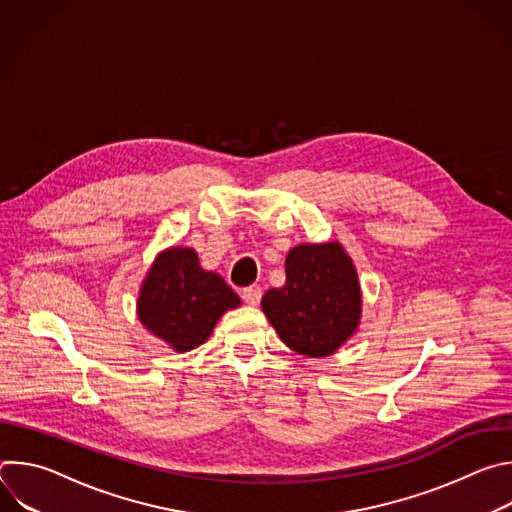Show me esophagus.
I'll use <instances>...</instances> for the list:
<instances>
[{
	"label": "esophagus",
	"instance_id": "34e87169",
	"mask_svg": "<svg viewBox=\"0 0 512 512\" xmlns=\"http://www.w3.org/2000/svg\"><path fill=\"white\" fill-rule=\"evenodd\" d=\"M261 287H245L243 289V300L249 304V306H259V302H261Z\"/></svg>",
	"mask_w": 512,
	"mask_h": 512
}]
</instances>
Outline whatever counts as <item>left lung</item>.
<instances>
[{"label":"left lung","mask_w":512,"mask_h":512,"mask_svg":"<svg viewBox=\"0 0 512 512\" xmlns=\"http://www.w3.org/2000/svg\"><path fill=\"white\" fill-rule=\"evenodd\" d=\"M261 310L281 342L310 358L334 354L358 330L362 289L338 241L302 243L285 257V283L265 291Z\"/></svg>","instance_id":"8db88e82"}]
</instances>
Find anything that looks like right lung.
<instances>
[{"label": "right lung", "mask_w": 512, "mask_h": 512, "mask_svg": "<svg viewBox=\"0 0 512 512\" xmlns=\"http://www.w3.org/2000/svg\"><path fill=\"white\" fill-rule=\"evenodd\" d=\"M239 306L241 298L221 275L202 269L192 247H168L139 285L137 318L172 350L188 352L208 340L225 312Z\"/></svg>", "instance_id": "obj_1"}]
</instances>
